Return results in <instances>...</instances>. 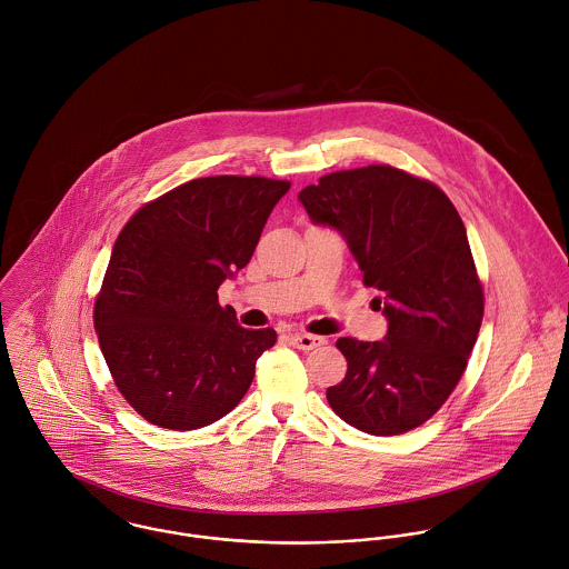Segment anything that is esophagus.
Instances as JSON below:
<instances>
[{"instance_id":"34e87169","label":"esophagus","mask_w":569,"mask_h":569,"mask_svg":"<svg viewBox=\"0 0 569 569\" xmlns=\"http://www.w3.org/2000/svg\"><path fill=\"white\" fill-rule=\"evenodd\" d=\"M290 342L297 347V349H303V351H310V349H317V347H321V345H326V339L323 337H315V335H299V332H295V335H290Z\"/></svg>"}]
</instances>
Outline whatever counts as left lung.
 Listing matches in <instances>:
<instances>
[{"label":"left lung","mask_w":569,"mask_h":569,"mask_svg":"<svg viewBox=\"0 0 569 569\" xmlns=\"http://www.w3.org/2000/svg\"><path fill=\"white\" fill-rule=\"evenodd\" d=\"M299 202L341 234L387 319L382 341H337L347 373L330 407L371 436L425 425L453 393L483 317L459 213L436 184L389 164L323 176Z\"/></svg>","instance_id":"1"}]
</instances>
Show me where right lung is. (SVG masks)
I'll return each instance as SVG.
<instances>
[{"mask_svg":"<svg viewBox=\"0 0 569 569\" xmlns=\"http://www.w3.org/2000/svg\"><path fill=\"white\" fill-rule=\"evenodd\" d=\"M290 182L216 176L142 207L120 230L94 328L122 398L151 425L193 431L246 396L274 330H246L218 288L250 261Z\"/></svg>","mask_w":569,"mask_h":569,"instance_id":"add662e5","label":"right lung"}]
</instances>
